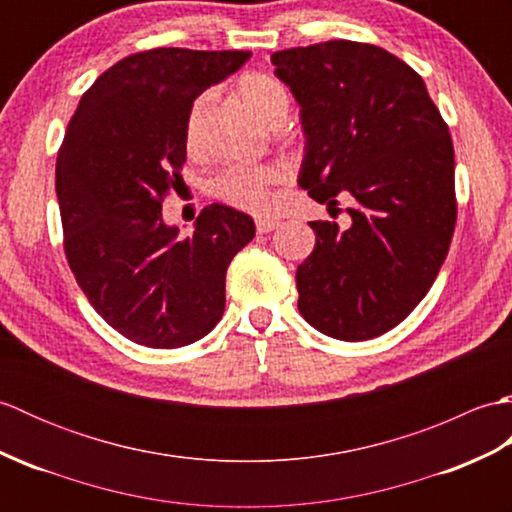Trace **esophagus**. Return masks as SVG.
I'll return each mask as SVG.
<instances>
[{"label": "esophagus", "instance_id": "34e87169", "mask_svg": "<svg viewBox=\"0 0 512 512\" xmlns=\"http://www.w3.org/2000/svg\"><path fill=\"white\" fill-rule=\"evenodd\" d=\"M255 226H257V233L264 235V233L275 231V228L279 226V222H277V220H266V217H264V220H257Z\"/></svg>", "mask_w": 512, "mask_h": 512}]
</instances>
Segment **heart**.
Instances as JSON below:
<instances>
[{"label":"heart","instance_id":"heart-1","mask_svg":"<svg viewBox=\"0 0 512 512\" xmlns=\"http://www.w3.org/2000/svg\"><path fill=\"white\" fill-rule=\"evenodd\" d=\"M235 92L242 103L253 112L259 121L279 127L286 121L290 110V94L286 85L273 74L246 72L237 79ZM213 96L209 92L200 94L189 105L184 118V145L193 156L204 151L206 145V121H209ZM286 180V169L279 165H233L222 169L211 180V191L217 200L235 206L239 211L266 215L273 204V187Z\"/></svg>","mask_w":512,"mask_h":512}]
</instances>
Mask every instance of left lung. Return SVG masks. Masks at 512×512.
I'll return each mask as SVG.
<instances>
[{
	"mask_svg": "<svg viewBox=\"0 0 512 512\" xmlns=\"http://www.w3.org/2000/svg\"><path fill=\"white\" fill-rule=\"evenodd\" d=\"M301 105L299 187L352 226L310 222L299 312L319 332L367 341L409 317L436 281L458 220L449 127L422 76L372 43L334 39L273 54Z\"/></svg>",
	"mask_w": 512,
	"mask_h": 512,
	"instance_id": "obj_1",
	"label": "left lung"
}]
</instances>
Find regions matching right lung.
<instances>
[{
    "instance_id": "add662e5",
    "label": "right lung",
    "mask_w": 512,
    "mask_h": 512,
    "mask_svg": "<svg viewBox=\"0 0 512 512\" xmlns=\"http://www.w3.org/2000/svg\"><path fill=\"white\" fill-rule=\"evenodd\" d=\"M246 50L151 48L81 96L57 156L63 250L92 308L138 345L173 350L222 319L226 268L255 237L231 206H204L182 237L162 202L182 187L189 105L242 68Z\"/></svg>"
}]
</instances>
